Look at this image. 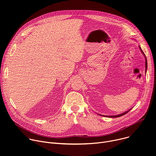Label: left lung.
<instances>
[{"instance_id": "left-lung-1", "label": "left lung", "mask_w": 156, "mask_h": 156, "mask_svg": "<svg viewBox=\"0 0 156 156\" xmlns=\"http://www.w3.org/2000/svg\"><path fill=\"white\" fill-rule=\"evenodd\" d=\"M140 49H141V52H142V53L144 54V55L145 56V54H144V53L143 52V51H142V49H141V48H140ZM145 58H146V69H147V59H146V56H145ZM131 109H129V110H128V111H126V112H124V113H123V114H120V115H112V116H106V117H110V118H115V117H121V116H122V115H124L125 114H126V113H128L129 111Z\"/></svg>"}]
</instances>
